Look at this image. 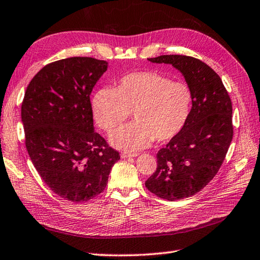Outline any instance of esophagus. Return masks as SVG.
<instances>
[{"label": "esophagus", "mask_w": 260, "mask_h": 260, "mask_svg": "<svg viewBox=\"0 0 260 260\" xmlns=\"http://www.w3.org/2000/svg\"><path fill=\"white\" fill-rule=\"evenodd\" d=\"M137 156H138L137 152H126V151L121 152V158H131V157H137Z\"/></svg>", "instance_id": "34e87169"}]
</instances>
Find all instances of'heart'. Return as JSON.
<instances>
[{"label":"heart","mask_w":260,"mask_h":260,"mask_svg":"<svg viewBox=\"0 0 260 260\" xmlns=\"http://www.w3.org/2000/svg\"><path fill=\"white\" fill-rule=\"evenodd\" d=\"M193 95L187 84L173 82L158 72L126 74L114 88L102 87L94 94L92 108L98 124L113 132L132 112L135 121L111 136L113 146L137 151L156 139H173L183 130L192 109Z\"/></svg>","instance_id":"1"}]
</instances>
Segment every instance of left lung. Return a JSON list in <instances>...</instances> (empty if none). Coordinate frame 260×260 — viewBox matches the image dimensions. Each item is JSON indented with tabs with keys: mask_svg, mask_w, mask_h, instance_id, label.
<instances>
[{
	"mask_svg": "<svg viewBox=\"0 0 260 260\" xmlns=\"http://www.w3.org/2000/svg\"><path fill=\"white\" fill-rule=\"evenodd\" d=\"M148 60L171 63L192 91L187 123L157 152V168L145 183L158 198L183 200L205 187L224 160L234 136L231 99L218 74L198 58L162 55Z\"/></svg>",
	"mask_w": 260,
	"mask_h": 260,
	"instance_id": "obj_1",
	"label": "left lung"
}]
</instances>
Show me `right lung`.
Returning a JSON list of instances; mask_svg holds the SVG:
<instances>
[{
	"label": "right lung",
	"instance_id": "obj_1",
	"mask_svg": "<svg viewBox=\"0 0 260 260\" xmlns=\"http://www.w3.org/2000/svg\"><path fill=\"white\" fill-rule=\"evenodd\" d=\"M107 70L105 60L65 58L41 68L24 93L21 119L31 161L47 186L72 202L102 193L120 159L93 126L89 95Z\"/></svg>",
	"mask_w": 260,
	"mask_h": 260
}]
</instances>
